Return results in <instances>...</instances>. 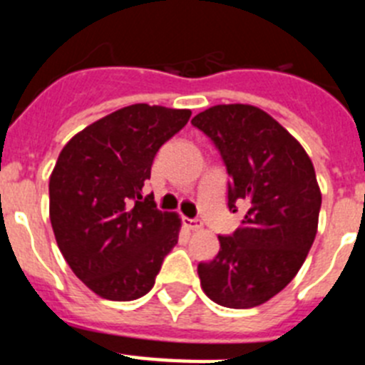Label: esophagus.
<instances>
[{"mask_svg": "<svg viewBox=\"0 0 365 365\" xmlns=\"http://www.w3.org/2000/svg\"><path fill=\"white\" fill-rule=\"evenodd\" d=\"M182 222H185V227L188 228V230H201V228H202V221H201V219L185 217V219H182Z\"/></svg>", "mask_w": 365, "mask_h": 365, "instance_id": "1", "label": "esophagus"}]
</instances>
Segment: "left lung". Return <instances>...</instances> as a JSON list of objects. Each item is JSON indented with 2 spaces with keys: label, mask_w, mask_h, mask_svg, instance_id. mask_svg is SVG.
<instances>
[{
  "label": "left lung",
  "mask_w": 365,
  "mask_h": 365,
  "mask_svg": "<svg viewBox=\"0 0 365 365\" xmlns=\"http://www.w3.org/2000/svg\"><path fill=\"white\" fill-rule=\"evenodd\" d=\"M192 124L227 166L228 208L247 206L241 227L219 235L217 256L197 265L202 291L222 307H256L292 282L311 250L322 206L314 166L302 144L254 106H214Z\"/></svg>",
  "instance_id": "left-lung-1"
}]
</instances>
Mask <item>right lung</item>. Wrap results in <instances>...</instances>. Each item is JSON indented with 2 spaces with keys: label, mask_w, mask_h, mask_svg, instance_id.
I'll return each instance as SVG.
<instances>
[{
  "label": "right lung",
  "mask_w": 365,
  "mask_h": 365,
  "mask_svg": "<svg viewBox=\"0 0 365 365\" xmlns=\"http://www.w3.org/2000/svg\"><path fill=\"white\" fill-rule=\"evenodd\" d=\"M190 109L133 104L87 125L63 146L49 179L58 248L95 294H148L179 240L177 214L143 197L155 155L188 122Z\"/></svg>",
  "instance_id": "1"
}]
</instances>
